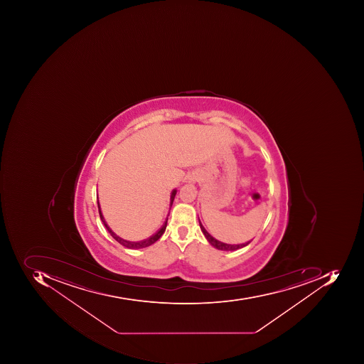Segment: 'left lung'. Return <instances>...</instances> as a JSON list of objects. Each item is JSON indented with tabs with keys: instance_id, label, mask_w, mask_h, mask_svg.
Masks as SVG:
<instances>
[{
	"instance_id": "obj_1",
	"label": "left lung",
	"mask_w": 364,
	"mask_h": 364,
	"mask_svg": "<svg viewBox=\"0 0 364 364\" xmlns=\"http://www.w3.org/2000/svg\"><path fill=\"white\" fill-rule=\"evenodd\" d=\"M199 224H200V228H201L202 233H203V235L205 236V238H207L208 242L211 244L212 246H213L214 248H216V250H224V252H233V250H240V248L245 247V246H247L248 244H250V242H245V244H238V245H230V244H226V242H220V240H215V238L213 237V236L210 235L209 233H208V230H205V226L202 225L201 222H200L199 220Z\"/></svg>"
}]
</instances>
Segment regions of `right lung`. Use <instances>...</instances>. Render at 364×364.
Returning a JSON list of instances; mask_svg holds the SVG:
<instances>
[{
  "instance_id": "add662e5",
  "label": "right lung",
  "mask_w": 364,
  "mask_h": 364,
  "mask_svg": "<svg viewBox=\"0 0 364 364\" xmlns=\"http://www.w3.org/2000/svg\"><path fill=\"white\" fill-rule=\"evenodd\" d=\"M177 191L176 189H173V191H171V205H173V199H175V196H176ZM97 205H98V212H100V220H102V223H104L105 228H107L108 232H109L110 235L112 236V237L114 238V240H117V242H119V244H122V246H124V247L130 248V250H140V248H144L148 247V246L152 245V244H154L156 240H159V237L164 234L165 230H166V225H167V220L164 222V224H163L162 228H159V230H157L156 233L153 234L152 236H150V237L146 238V240H140V242H130V240H124V238L119 237L118 235H116V234L112 232V228L108 226V224L106 223V221H105L104 216H102V209H100V201L97 200Z\"/></svg>"
}]
</instances>
